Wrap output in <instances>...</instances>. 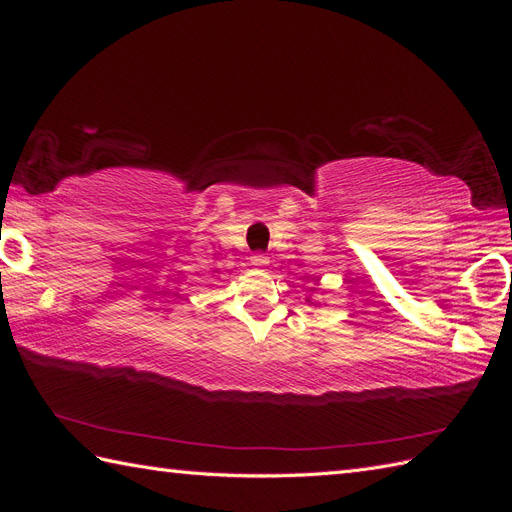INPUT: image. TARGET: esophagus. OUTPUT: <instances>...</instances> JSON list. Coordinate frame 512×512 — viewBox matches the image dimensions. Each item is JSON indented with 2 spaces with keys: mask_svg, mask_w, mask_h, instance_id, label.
Listing matches in <instances>:
<instances>
[{
  "mask_svg": "<svg viewBox=\"0 0 512 512\" xmlns=\"http://www.w3.org/2000/svg\"><path fill=\"white\" fill-rule=\"evenodd\" d=\"M252 265L254 267H267L269 265V256L267 254H262V252H256V254H252Z\"/></svg>",
  "mask_w": 512,
  "mask_h": 512,
  "instance_id": "34e87169",
  "label": "esophagus"
}]
</instances>
